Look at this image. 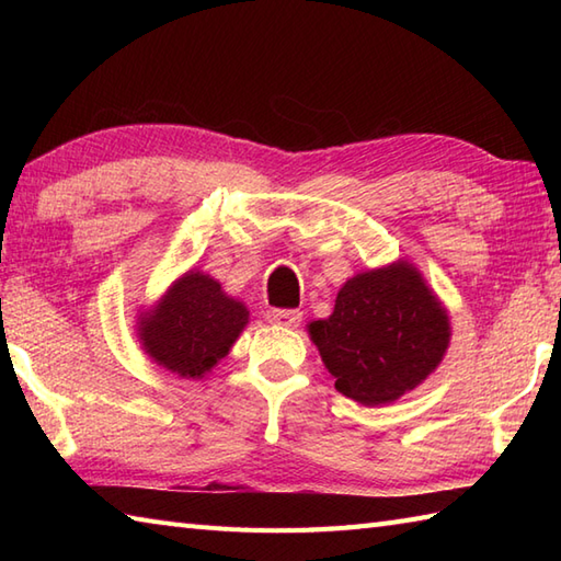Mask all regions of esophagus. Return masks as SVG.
I'll list each match as a JSON object with an SVG mask.
<instances>
[{
    "label": "esophagus",
    "instance_id": "34e87169",
    "mask_svg": "<svg viewBox=\"0 0 561 561\" xmlns=\"http://www.w3.org/2000/svg\"><path fill=\"white\" fill-rule=\"evenodd\" d=\"M267 320L274 325L296 328L301 323V311H294V308H270Z\"/></svg>",
    "mask_w": 561,
    "mask_h": 561
}]
</instances>
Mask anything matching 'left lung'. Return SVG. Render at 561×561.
<instances>
[{
	"label": "left lung",
	"instance_id": "obj_1",
	"mask_svg": "<svg viewBox=\"0 0 561 561\" xmlns=\"http://www.w3.org/2000/svg\"><path fill=\"white\" fill-rule=\"evenodd\" d=\"M308 332L335 388L362 404H386L420 386L450 340L446 311L408 262L356 274L332 316Z\"/></svg>",
	"mask_w": 561,
	"mask_h": 561
}]
</instances>
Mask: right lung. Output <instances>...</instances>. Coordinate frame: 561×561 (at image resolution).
<instances>
[{"instance_id": "add662e5", "label": "right lung", "mask_w": 561, "mask_h": 561, "mask_svg": "<svg viewBox=\"0 0 561 561\" xmlns=\"http://www.w3.org/2000/svg\"><path fill=\"white\" fill-rule=\"evenodd\" d=\"M248 323V308L229 299L209 274L187 272L151 313L141 318L139 340L153 362L185 378H202Z\"/></svg>"}]
</instances>
